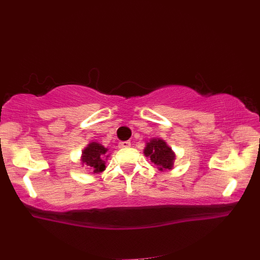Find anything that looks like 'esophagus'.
<instances>
[{"label": "esophagus", "mask_w": 260, "mask_h": 260, "mask_svg": "<svg viewBox=\"0 0 260 260\" xmlns=\"http://www.w3.org/2000/svg\"><path fill=\"white\" fill-rule=\"evenodd\" d=\"M119 146L121 147V148H128V147L131 146V144H130V141H122Z\"/></svg>", "instance_id": "obj_1"}]
</instances>
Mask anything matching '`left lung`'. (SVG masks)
Wrapping results in <instances>:
<instances>
[{"label":"left lung","mask_w":260,"mask_h":260,"mask_svg":"<svg viewBox=\"0 0 260 260\" xmlns=\"http://www.w3.org/2000/svg\"><path fill=\"white\" fill-rule=\"evenodd\" d=\"M144 153L146 156L150 157V160L160 171L169 170L173 166L175 156L172 149L165 144L164 140L153 139L149 143H147Z\"/></svg>","instance_id":"1"}]
</instances>
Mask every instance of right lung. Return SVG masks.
Segmentation results:
<instances>
[{
    "label": "right lung",
    "mask_w": 260,
    "mask_h": 260,
    "mask_svg": "<svg viewBox=\"0 0 260 260\" xmlns=\"http://www.w3.org/2000/svg\"><path fill=\"white\" fill-rule=\"evenodd\" d=\"M106 151L105 147L97 143H91L82 151V163L94 171V173L102 172L105 169V161L103 158L105 157Z\"/></svg>",
    "instance_id": "1"
}]
</instances>
